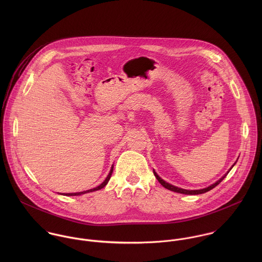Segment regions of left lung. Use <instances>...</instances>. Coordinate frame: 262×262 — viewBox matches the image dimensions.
Segmentation results:
<instances>
[{"instance_id":"left-lung-1","label":"left lung","mask_w":262,"mask_h":262,"mask_svg":"<svg viewBox=\"0 0 262 262\" xmlns=\"http://www.w3.org/2000/svg\"><path fill=\"white\" fill-rule=\"evenodd\" d=\"M236 162H237V160L235 161V163L230 167V169L225 173L224 176L221 178V179H219L216 183H214V184H212L211 186H209L208 187H205V188H201V189H185V188H181V187H176V186H172V185H170V184H168V183H166L164 180H162L157 173H156V171L153 169V173H154V176H155V178L157 179V181L160 183V185L162 186V187H165V188H167V189H169V190H172V191H176V192H179V193H184V194H200V193H205V192H207V191H209V190H211V189H213L214 187H217L223 180H224L225 178H226V176L229 173V171L232 169V167L236 164Z\"/></svg>"}]
</instances>
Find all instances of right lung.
<instances>
[{
	"label": "right lung",
	"mask_w": 262,
	"mask_h": 262,
	"mask_svg": "<svg viewBox=\"0 0 262 262\" xmlns=\"http://www.w3.org/2000/svg\"><path fill=\"white\" fill-rule=\"evenodd\" d=\"M113 168H114V165H112V167H111V169H110V172H109V174L107 176L106 180H105V181H104L100 186L94 187V188H91V189H88V190L79 191V192H70V193H60V194L68 195V196H71V195H80V194H84V193H86V192H92V191H95V190H99V189H101V188L106 187V185L109 183V181H110V179H111V176H112Z\"/></svg>",
	"instance_id": "right-lung-1"
}]
</instances>
